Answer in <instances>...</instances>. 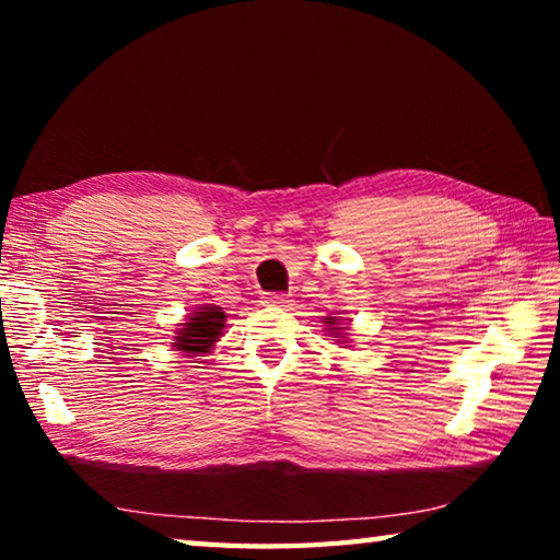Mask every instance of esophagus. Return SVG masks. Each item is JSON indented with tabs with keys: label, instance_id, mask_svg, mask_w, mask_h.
Returning a JSON list of instances; mask_svg holds the SVG:
<instances>
[{
	"label": "esophagus",
	"instance_id": "34e87169",
	"mask_svg": "<svg viewBox=\"0 0 560 560\" xmlns=\"http://www.w3.org/2000/svg\"><path fill=\"white\" fill-rule=\"evenodd\" d=\"M264 303H267V306H283V303H289V296H287V293L271 291V293H267V296H264Z\"/></svg>",
	"mask_w": 560,
	"mask_h": 560
}]
</instances>
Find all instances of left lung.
I'll use <instances>...</instances> for the list:
<instances>
[{
  "mask_svg": "<svg viewBox=\"0 0 560 560\" xmlns=\"http://www.w3.org/2000/svg\"><path fill=\"white\" fill-rule=\"evenodd\" d=\"M326 324L328 326H336V318H326ZM330 330H334V328H330Z\"/></svg>",
  "mask_w": 560,
  "mask_h": 560,
  "instance_id": "left-lung-1",
  "label": "left lung"
}]
</instances>
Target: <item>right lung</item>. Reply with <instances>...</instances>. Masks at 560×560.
<instances>
[{
  "label": "right lung",
  "mask_w": 560,
  "mask_h": 560,
  "mask_svg": "<svg viewBox=\"0 0 560 560\" xmlns=\"http://www.w3.org/2000/svg\"><path fill=\"white\" fill-rule=\"evenodd\" d=\"M224 328V314L217 306H205L195 311V316L189 318V324H183V330L175 336L177 350L185 353H207L212 343L220 338Z\"/></svg>",
  "instance_id": "obj_1"
}]
</instances>
